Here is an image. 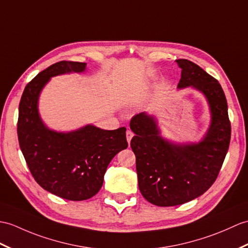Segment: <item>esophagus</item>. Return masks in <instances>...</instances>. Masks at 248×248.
Returning a JSON list of instances; mask_svg holds the SVG:
<instances>
[{"instance_id": "1", "label": "esophagus", "mask_w": 248, "mask_h": 248, "mask_svg": "<svg viewBox=\"0 0 248 248\" xmlns=\"http://www.w3.org/2000/svg\"><path fill=\"white\" fill-rule=\"evenodd\" d=\"M125 136H126V140H128V142L130 143L132 137H133V132H132L131 130H126V133H125Z\"/></svg>"}]
</instances>
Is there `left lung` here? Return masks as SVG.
I'll list each match as a JSON object with an SVG mask.
<instances>
[{"mask_svg": "<svg viewBox=\"0 0 248 248\" xmlns=\"http://www.w3.org/2000/svg\"><path fill=\"white\" fill-rule=\"evenodd\" d=\"M182 68L178 89L191 88L206 97L211 124L198 143H173L160 136L153 116L142 112L131 119L134 132L131 148L142 197L160 207L176 206L194 200L217 180L228 151L232 126L225 94L221 84L195 63L176 60Z\"/></svg>", "mask_w": 248, "mask_h": 248, "instance_id": "obj_1", "label": "left lung"}]
</instances>
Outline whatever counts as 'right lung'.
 Listing matches in <instances>:
<instances>
[{"label":"right lung","mask_w":248,"mask_h":248,"mask_svg":"<svg viewBox=\"0 0 248 248\" xmlns=\"http://www.w3.org/2000/svg\"><path fill=\"white\" fill-rule=\"evenodd\" d=\"M85 68L86 63L74 61L48 66L25 86L19 105L18 138L31 175L46 191L70 201L94 197L108 164L128 147L124 126L108 131L88 124L62 133L43 124L38 100L45 84L54 76L82 73Z\"/></svg>","instance_id":"1"}]
</instances>
